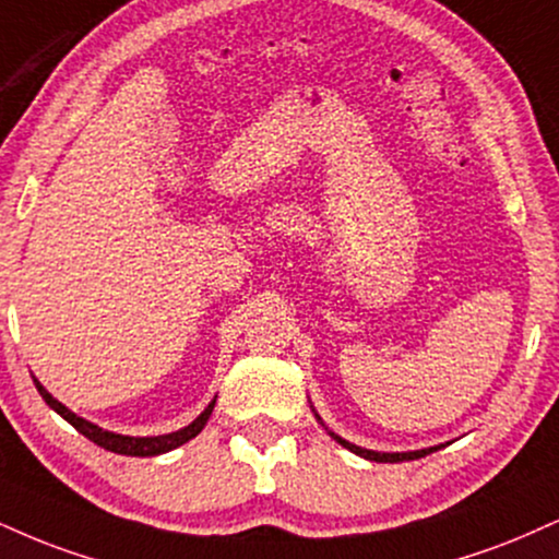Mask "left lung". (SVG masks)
<instances>
[{"label": "left lung", "instance_id": "8db88e82", "mask_svg": "<svg viewBox=\"0 0 559 559\" xmlns=\"http://www.w3.org/2000/svg\"><path fill=\"white\" fill-rule=\"evenodd\" d=\"M331 437H333L335 442H341V445H344L346 450H352V453L361 455V459H367V461H378V463H401V461L425 459V455L435 453V450H437V448H425V450H414V453H374V450L354 445V442H348V440H344V437H338V435H333V432H331Z\"/></svg>", "mask_w": 559, "mask_h": 559}]
</instances>
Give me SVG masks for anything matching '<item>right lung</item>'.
<instances>
[{"instance_id": "obj_1", "label": "right lung", "mask_w": 559, "mask_h": 559, "mask_svg": "<svg viewBox=\"0 0 559 559\" xmlns=\"http://www.w3.org/2000/svg\"><path fill=\"white\" fill-rule=\"evenodd\" d=\"M33 382H36V388H38V393H41V399H44L46 403H49V406H51L53 412H57L59 416H62V419L70 421V425L75 427L80 435H85L87 440L96 442V445H100V448L111 450V453H119V455H140V459H147V455L169 453V450L185 445L187 440H192V437H198L200 432H203V427L207 425V419H211L213 406H215V401L207 403L205 412L200 414L198 419H194L190 427L179 429V432L158 435V437H127V435L106 432V429H100V427H96V425H91V421L80 419L78 414H72L70 408L62 406V403H59L57 399H51V393L41 385V382H38V380H33Z\"/></svg>"}]
</instances>
